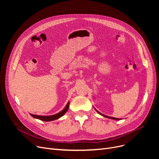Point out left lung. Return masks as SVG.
Instances as JSON below:
<instances>
[{
  "label": "left lung",
  "instance_id": "left-lung-1",
  "mask_svg": "<svg viewBox=\"0 0 159 159\" xmlns=\"http://www.w3.org/2000/svg\"><path fill=\"white\" fill-rule=\"evenodd\" d=\"M96 111H97V112L98 113H99L100 115H101L102 116H104V117H106V118H108V119H113V120H120V119H118V118H115V117H112V116H107V115H104V114H102V113H100L98 111H97L96 109H95Z\"/></svg>",
  "mask_w": 159,
  "mask_h": 159
}]
</instances>
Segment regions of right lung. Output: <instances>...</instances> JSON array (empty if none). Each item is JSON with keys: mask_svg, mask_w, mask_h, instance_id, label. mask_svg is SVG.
Segmentation results:
<instances>
[{"mask_svg": "<svg viewBox=\"0 0 159 159\" xmlns=\"http://www.w3.org/2000/svg\"><path fill=\"white\" fill-rule=\"evenodd\" d=\"M69 106H70V102H68L67 105L66 106V107H64V109L63 110H62L61 112L58 113L57 114L53 115H49V116H41V115H33V114H30V115L31 116H33V118L35 119H39L40 120H43V121H52L56 119H59L61 116H62L68 110V108H69Z\"/></svg>", "mask_w": 159, "mask_h": 159, "instance_id": "obj_1", "label": "right lung"}]
</instances>
